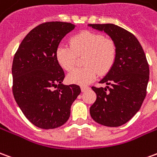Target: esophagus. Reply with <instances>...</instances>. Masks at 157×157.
Returning a JSON list of instances; mask_svg holds the SVG:
<instances>
[{
    "label": "esophagus",
    "mask_w": 157,
    "mask_h": 157,
    "mask_svg": "<svg viewBox=\"0 0 157 157\" xmlns=\"http://www.w3.org/2000/svg\"><path fill=\"white\" fill-rule=\"evenodd\" d=\"M81 89H82V92H86V90L89 89V87L86 86H81Z\"/></svg>",
    "instance_id": "34e87169"
}]
</instances>
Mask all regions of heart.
Listing matches in <instances>:
<instances>
[{"mask_svg": "<svg viewBox=\"0 0 157 157\" xmlns=\"http://www.w3.org/2000/svg\"><path fill=\"white\" fill-rule=\"evenodd\" d=\"M70 46L61 44L56 49V59L64 71H71L75 64L76 57L83 56L84 67L76 68L68 75V82L85 86L112 68L117 56L115 40L102 34L82 31L71 37Z\"/></svg>", "mask_w": 157, "mask_h": 157, "instance_id": "b5f03b06", "label": "heart"}]
</instances>
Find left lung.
Segmentation results:
<instances>
[{
  "label": "left lung",
  "mask_w": 157,
  "mask_h": 157,
  "mask_svg": "<svg viewBox=\"0 0 157 157\" xmlns=\"http://www.w3.org/2000/svg\"><path fill=\"white\" fill-rule=\"evenodd\" d=\"M88 25L104 30L117 48L116 62L99 82L107 86H92L97 98L90 107V115L99 124L119 127L132 119L143 104L150 76L149 63L140 41L127 29L113 24Z\"/></svg>",
  "instance_id": "obj_1"
}]
</instances>
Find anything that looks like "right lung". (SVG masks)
Returning a JSON list of instances; mask_svg holds the SVG:
<instances>
[{
  "label": "right lung",
  "instance_id": "right-lung-1",
  "mask_svg": "<svg viewBox=\"0 0 157 157\" xmlns=\"http://www.w3.org/2000/svg\"><path fill=\"white\" fill-rule=\"evenodd\" d=\"M75 27L66 22L40 24L28 33L14 55V98L26 118L37 128L52 129L64 124L72 103L81 94L77 85L62 84L65 75L55 56L61 40Z\"/></svg>",
  "mask_w": 157,
  "mask_h": 157
}]
</instances>
